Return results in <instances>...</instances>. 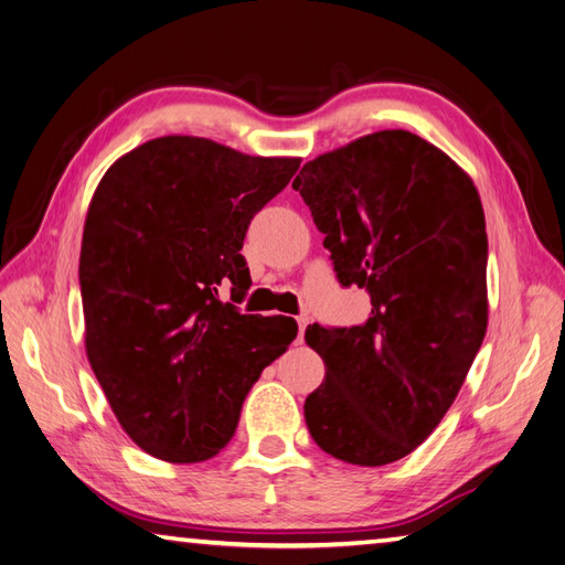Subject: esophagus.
<instances>
[{"label":"esophagus","mask_w":565,"mask_h":565,"mask_svg":"<svg viewBox=\"0 0 565 565\" xmlns=\"http://www.w3.org/2000/svg\"><path fill=\"white\" fill-rule=\"evenodd\" d=\"M296 322H298V342H303V334H306V327H308L310 318L308 315H298Z\"/></svg>","instance_id":"esophagus-1"}]
</instances>
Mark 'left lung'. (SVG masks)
Masks as SVG:
<instances>
[{"instance_id": "1", "label": "left lung", "mask_w": 565, "mask_h": 565, "mask_svg": "<svg viewBox=\"0 0 565 565\" xmlns=\"http://www.w3.org/2000/svg\"><path fill=\"white\" fill-rule=\"evenodd\" d=\"M337 279L371 296L356 327L312 324L324 361L303 412L312 440L361 467L397 462L450 409L487 334V221L475 182L406 129L308 161L294 180Z\"/></svg>"}]
</instances>
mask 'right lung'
Segmentation results:
<instances>
[{"instance_id": "right-lung-1", "label": "right lung", "mask_w": 565, "mask_h": 565, "mask_svg": "<svg viewBox=\"0 0 565 565\" xmlns=\"http://www.w3.org/2000/svg\"><path fill=\"white\" fill-rule=\"evenodd\" d=\"M298 166L170 135L100 178L78 257L86 356L143 452L178 465L218 455L259 373L296 339V320L243 315L218 286L231 279L241 300L245 231Z\"/></svg>"}]
</instances>
